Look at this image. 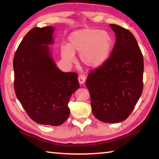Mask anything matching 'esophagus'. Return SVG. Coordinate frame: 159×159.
I'll return each instance as SVG.
<instances>
[{"label": "esophagus", "mask_w": 159, "mask_h": 159, "mask_svg": "<svg viewBox=\"0 0 159 159\" xmlns=\"http://www.w3.org/2000/svg\"><path fill=\"white\" fill-rule=\"evenodd\" d=\"M86 80V76L84 75H80L79 77H78V81L80 84H83L84 83Z\"/></svg>", "instance_id": "1"}]
</instances>
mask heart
<instances>
[{"label": "heart", "mask_w": 159, "mask_h": 159, "mask_svg": "<svg viewBox=\"0 0 159 159\" xmlns=\"http://www.w3.org/2000/svg\"><path fill=\"white\" fill-rule=\"evenodd\" d=\"M113 39L109 32L94 28L78 30L68 37V46H62V58L68 63L75 60L74 53L80 52L81 61L91 68L100 67L109 58Z\"/></svg>", "instance_id": "heart-1"}]
</instances>
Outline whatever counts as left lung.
Returning a JSON list of instances; mask_svg holds the SVG:
<instances>
[{
    "label": "left lung",
    "instance_id": "1",
    "mask_svg": "<svg viewBox=\"0 0 159 159\" xmlns=\"http://www.w3.org/2000/svg\"><path fill=\"white\" fill-rule=\"evenodd\" d=\"M110 27L116 36L112 52L102 66L90 72L86 86L95 118L117 123L128 118L142 94L144 62L132 33L115 24Z\"/></svg>",
    "mask_w": 159,
    "mask_h": 159
}]
</instances>
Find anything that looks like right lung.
I'll return each mask as SVG.
<instances>
[{"instance_id":"obj_1","label":"right lung","mask_w":159,"mask_h":159,"mask_svg":"<svg viewBox=\"0 0 159 159\" xmlns=\"http://www.w3.org/2000/svg\"><path fill=\"white\" fill-rule=\"evenodd\" d=\"M51 26L30 30L13 59L14 88L18 100L32 120L59 126L70 115L68 103L80 88L77 73H64L56 66L48 44L52 43Z\"/></svg>"}]
</instances>
